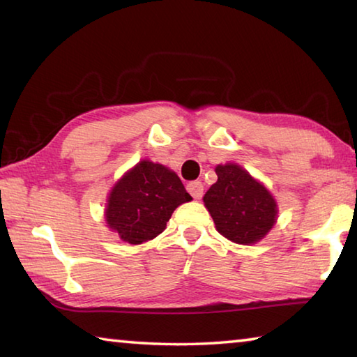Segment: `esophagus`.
Segmentation results:
<instances>
[{
    "label": "esophagus",
    "mask_w": 357,
    "mask_h": 357,
    "mask_svg": "<svg viewBox=\"0 0 357 357\" xmlns=\"http://www.w3.org/2000/svg\"><path fill=\"white\" fill-rule=\"evenodd\" d=\"M187 190H189V193L195 200H200L203 197V184L200 181H192V183L187 184Z\"/></svg>",
    "instance_id": "1"
}]
</instances>
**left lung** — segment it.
Returning a JSON list of instances; mask_svg holds the SVG:
<instances>
[{
    "label": "left lung",
    "mask_w": 357,
    "mask_h": 357,
    "mask_svg": "<svg viewBox=\"0 0 357 357\" xmlns=\"http://www.w3.org/2000/svg\"><path fill=\"white\" fill-rule=\"evenodd\" d=\"M217 183L203 202L213 215L217 231L236 244H255L277 219V204L263 184L239 165H217Z\"/></svg>",
    "instance_id": "8db88e82"
}]
</instances>
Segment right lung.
<instances>
[{"label": "right lung", "instance_id": "right-lung-1", "mask_svg": "<svg viewBox=\"0 0 357 357\" xmlns=\"http://www.w3.org/2000/svg\"><path fill=\"white\" fill-rule=\"evenodd\" d=\"M190 200L176 173L142 160L113 187L105 219L126 243L142 244L164 231L173 211Z\"/></svg>", "mask_w": 357, "mask_h": 357}]
</instances>
